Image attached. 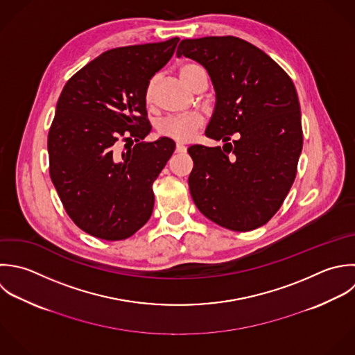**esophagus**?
I'll use <instances>...</instances> for the list:
<instances>
[{
    "instance_id": "obj_1",
    "label": "esophagus",
    "mask_w": 355,
    "mask_h": 355,
    "mask_svg": "<svg viewBox=\"0 0 355 355\" xmlns=\"http://www.w3.org/2000/svg\"><path fill=\"white\" fill-rule=\"evenodd\" d=\"M175 152H177V153H185V152H187V146L182 145V144H177Z\"/></svg>"
}]
</instances>
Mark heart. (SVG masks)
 <instances>
[{
  "instance_id": "obj_1",
  "label": "heart",
  "mask_w": 355,
  "mask_h": 355,
  "mask_svg": "<svg viewBox=\"0 0 355 355\" xmlns=\"http://www.w3.org/2000/svg\"><path fill=\"white\" fill-rule=\"evenodd\" d=\"M200 71H203L200 66L195 63H184L178 69V76L187 87H191L193 77ZM156 85H157V76H153L148 80L145 85L144 98L146 103L153 102ZM202 125H203V117L199 113H188V114L168 116L162 119L156 124V130L162 137H167L180 142H188L195 137V134L202 128Z\"/></svg>"
}]
</instances>
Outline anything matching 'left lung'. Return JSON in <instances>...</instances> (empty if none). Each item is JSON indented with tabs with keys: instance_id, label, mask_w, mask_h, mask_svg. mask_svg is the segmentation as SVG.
<instances>
[{
	"instance_id": "left-lung-1",
	"label": "left lung",
	"mask_w": 355,
	"mask_h": 355,
	"mask_svg": "<svg viewBox=\"0 0 355 355\" xmlns=\"http://www.w3.org/2000/svg\"><path fill=\"white\" fill-rule=\"evenodd\" d=\"M181 55L211 78L216 106L206 135L224 142L188 149L192 199L224 228L256 230L279 210L296 178L303 131L295 84L266 52L238 37L182 40ZM234 133L239 138L230 143Z\"/></svg>"
}]
</instances>
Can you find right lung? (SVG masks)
Wrapping results in <instances>:
<instances>
[{"label": "right lung", "mask_w": 355, "mask_h": 355, "mask_svg": "<svg viewBox=\"0 0 355 355\" xmlns=\"http://www.w3.org/2000/svg\"><path fill=\"white\" fill-rule=\"evenodd\" d=\"M178 41L109 49L60 92L48 132L49 175L69 217L95 238H130L152 216V185L175 142H139L152 130L144 91ZM120 140L137 144L119 151Z\"/></svg>", "instance_id": "right-lung-1"}]
</instances>
